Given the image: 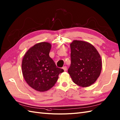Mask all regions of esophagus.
Instances as JSON below:
<instances>
[{"instance_id":"1","label":"esophagus","mask_w":120,"mask_h":120,"mask_svg":"<svg viewBox=\"0 0 120 120\" xmlns=\"http://www.w3.org/2000/svg\"><path fill=\"white\" fill-rule=\"evenodd\" d=\"M63 70L64 71H67V67L66 66L63 67Z\"/></svg>"}]
</instances>
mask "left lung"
Masks as SVG:
<instances>
[{
  "label": "left lung",
  "instance_id": "1",
  "mask_svg": "<svg viewBox=\"0 0 120 120\" xmlns=\"http://www.w3.org/2000/svg\"><path fill=\"white\" fill-rule=\"evenodd\" d=\"M70 46L71 64L68 73L75 84L82 87H88L96 81L101 74V56L88 42L74 40Z\"/></svg>",
  "mask_w": 120,
  "mask_h": 120
}]
</instances>
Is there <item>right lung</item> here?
Wrapping results in <instances>:
<instances>
[{"label":"right lung","mask_w":120,"mask_h":120,"mask_svg":"<svg viewBox=\"0 0 120 120\" xmlns=\"http://www.w3.org/2000/svg\"><path fill=\"white\" fill-rule=\"evenodd\" d=\"M51 43L42 42L27 50L22 61V73L27 84L35 90L44 92L53 87L64 71L57 68L49 57Z\"/></svg>","instance_id":"add662e5"}]
</instances>
